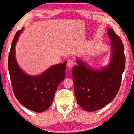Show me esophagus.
<instances>
[{
    "label": "esophagus",
    "instance_id": "obj_1",
    "mask_svg": "<svg viewBox=\"0 0 134 134\" xmlns=\"http://www.w3.org/2000/svg\"><path fill=\"white\" fill-rule=\"evenodd\" d=\"M74 62H73V61L71 60H69L67 61V67H68V69H72V67H74Z\"/></svg>",
    "mask_w": 134,
    "mask_h": 134
}]
</instances>
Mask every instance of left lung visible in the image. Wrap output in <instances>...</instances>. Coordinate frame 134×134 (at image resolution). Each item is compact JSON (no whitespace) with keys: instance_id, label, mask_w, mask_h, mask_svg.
I'll list each match as a JSON object with an SVG mask.
<instances>
[{"instance_id":"8db88e82","label":"left lung","mask_w":134,"mask_h":134,"mask_svg":"<svg viewBox=\"0 0 134 134\" xmlns=\"http://www.w3.org/2000/svg\"><path fill=\"white\" fill-rule=\"evenodd\" d=\"M110 42V63L96 70L77 59L78 65L72 69L74 93L83 109L93 112L113 100L119 91L125 65L124 47L121 38L111 28L107 29Z\"/></svg>"}]
</instances>
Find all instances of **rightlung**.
<instances>
[{"instance_id":"right-lung-1","label":"right lung","mask_w":134,"mask_h":134,"mask_svg":"<svg viewBox=\"0 0 134 134\" xmlns=\"http://www.w3.org/2000/svg\"><path fill=\"white\" fill-rule=\"evenodd\" d=\"M22 31L23 28L16 33L8 57L13 91L25 107L34 112H42L51 105L58 86L65 78L67 62L52 65L39 76L25 73L18 64L15 56V45Z\"/></svg>"}]
</instances>
